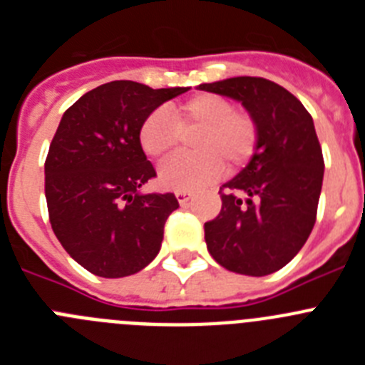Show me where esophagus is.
<instances>
[{
  "label": "esophagus",
  "mask_w": 365,
  "mask_h": 365,
  "mask_svg": "<svg viewBox=\"0 0 365 365\" xmlns=\"http://www.w3.org/2000/svg\"><path fill=\"white\" fill-rule=\"evenodd\" d=\"M175 197L179 199L180 205H186L193 197V193L190 190H179V192H175Z\"/></svg>",
  "instance_id": "obj_1"
}]
</instances>
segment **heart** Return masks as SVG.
I'll return each mask as SVG.
<instances>
[{
    "instance_id": "b5f03b06",
    "label": "heart",
    "mask_w": 365,
    "mask_h": 365,
    "mask_svg": "<svg viewBox=\"0 0 365 365\" xmlns=\"http://www.w3.org/2000/svg\"><path fill=\"white\" fill-rule=\"evenodd\" d=\"M197 130L190 140L193 155L177 157L160 168V182L172 190H195L219 179L225 164L230 170L245 166L257 144V125L245 111H235L228 100L202 93L168 111L151 113L138 130V144L153 160L175 151L179 133Z\"/></svg>"
}]
</instances>
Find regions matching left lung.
Instances as JSON below:
<instances>
[{
	"label": "left lung",
	"instance_id": "left-lung-1",
	"mask_svg": "<svg viewBox=\"0 0 365 365\" xmlns=\"http://www.w3.org/2000/svg\"><path fill=\"white\" fill-rule=\"evenodd\" d=\"M201 91L241 102L257 125L252 159L221 193L205 222L208 252L245 276H267L302 250L316 222L324 155L309 111L285 87L257 76L201 83Z\"/></svg>",
	"mask_w": 365,
	"mask_h": 365
}]
</instances>
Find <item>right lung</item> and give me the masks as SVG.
<instances>
[{"instance_id":"add662e5","label":"right lung","mask_w":365,"mask_h":365,"mask_svg":"<svg viewBox=\"0 0 365 365\" xmlns=\"http://www.w3.org/2000/svg\"><path fill=\"white\" fill-rule=\"evenodd\" d=\"M186 91L115 80L63 113L45 159V199L58 241L95 276H131L159 254L164 222L179 202L173 193H140L157 173L138 130Z\"/></svg>"}]
</instances>
